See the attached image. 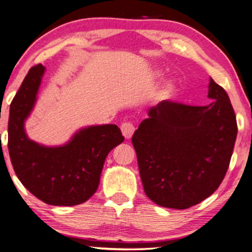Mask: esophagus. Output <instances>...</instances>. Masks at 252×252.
<instances>
[{
	"instance_id": "esophagus-1",
	"label": "esophagus",
	"mask_w": 252,
	"mask_h": 252,
	"mask_svg": "<svg viewBox=\"0 0 252 252\" xmlns=\"http://www.w3.org/2000/svg\"><path fill=\"white\" fill-rule=\"evenodd\" d=\"M121 129H122L123 135L125 136V138H130L131 136H133V134L135 131V126L133 125V123L125 122L122 124Z\"/></svg>"
}]
</instances>
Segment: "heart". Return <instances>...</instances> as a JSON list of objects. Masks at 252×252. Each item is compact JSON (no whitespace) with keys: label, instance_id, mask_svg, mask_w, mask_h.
I'll return each instance as SVG.
<instances>
[{"label":"heart","instance_id":"b5f03b06","mask_svg":"<svg viewBox=\"0 0 252 252\" xmlns=\"http://www.w3.org/2000/svg\"><path fill=\"white\" fill-rule=\"evenodd\" d=\"M176 91V87L172 82H165L163 86H162L161 90L158 91V98L163 99V100H168L170 98H172L173 94H175Z\"/></svg>","mask_w":252,"mask_h":252}]
</instances>
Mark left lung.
<instances>
[{
	"label": "left lung",
	"mask_w": 252,
	"mask_h": 252,
	"mask_svg": "<svg viewBox=\"0 0 252 252\" xmlns=\"http://www.w3.org/2000/svg\"><path fill=\"white\" fill-rule=\"evenodd\" d=\"M207 106L163 100L131 137L139 175L158 206L186 210L210 197L229 169L237 118L229 95L211 79Z\"/></svg>",
	"instance_id": "8db88e82"
}]
</instances>
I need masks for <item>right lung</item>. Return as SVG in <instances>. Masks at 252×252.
<instances>
[{
  "label": "right lung",
  "instance_id": "obj_1",
  "mask_svg": "<svg viewBox=\"0 0 252 252\" xmlns=\"http://www.w3.org/2000/svg\"><path fill=\"white\" fill-rule=\"evenodd\" d=\"M44 72L41 64L30 68L10 104L7 148L15 175L33 196L54 206H74L95 192L104 160L124 136L117 125H100L79 130L62 146L48 148L29 139L25 121Z\"/></svg>",
  "mask_w": 252,
  "mask_h": 252
}]
</instances>
